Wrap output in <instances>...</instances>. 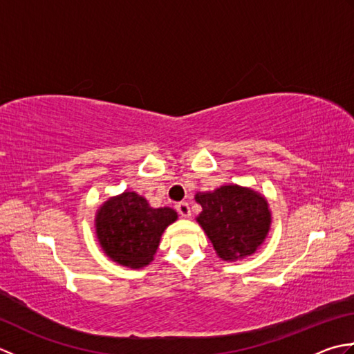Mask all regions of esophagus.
<instances>
[{"mask_svg": "<svg viewBox=\"0 0 354 354\" xmlns=\"http://www.w3.org/2000/svg\"><path fill=\"white\" fill-rule=\"evenodd\" d=\"M176 209H178V213L181 214V217H185V219L192 216V209H190L189 202H179V204L176 205Z\"/></svg>", "mask_w": 354, "mask_h": 354, "instance_id": "34e87169", "label": "esophagus"}]
</instances>
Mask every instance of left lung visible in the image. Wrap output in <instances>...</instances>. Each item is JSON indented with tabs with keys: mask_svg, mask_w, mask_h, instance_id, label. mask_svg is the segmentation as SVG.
Listing matches in <instances>:
<instances>
[{
	"mask_svg": "<svg viewBox=\"0 0 354 354\" xmlns=\"http://www.w3.org/2000/svg\"><path fill=\"white\" fill-rule=\"evenodd\" d=\"M194 199L202 207L196 221L222 260L248 257L265 242L272 219L268 201L260 193L230 184L196 193Z\"/></svg>",
	"mask_w": 354,
	"mask_h": 354,
	"instance_id": "8db88e82",
	"label": "left lung"
}]
</instances>
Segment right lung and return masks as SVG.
Here are the masks:
<instances>
[{
  "instance_id": "1",
  "label": "right lung",
  "mask_w": 354,
  "mask_h": 354,
  "mask_svg": "<svg viewBox=\"0 0 354 354\" xmlns=\"http://www.w3.org/2000/svg\"><path fill=\"white\" fill-rule=\"evenodd\" d=\"M178 219L173 208H152L135 192L109 198L95 214V234L108 257L140 269L153 260L164 230Z\"/></svg>"
}]
</instances>
